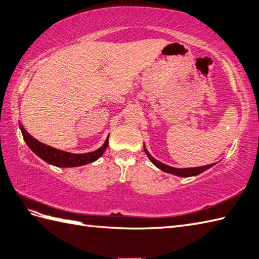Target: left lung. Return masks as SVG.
<instances>
[{"label": "left lung", "mask_w": 259, "mask_h": 259, "mask_svg": "<svg viewBox=\"0 0 259 259\" xmlns=\"http://www.w3.org/2000/svg\"><path fill=\"white\" fill-rule=\"evenodd\" d=\"M144 150H145V153H146L149 160L153 162L157 168H159L160 170H162V171H165V172L171 174V175H175V176H179V177H192V176H197V175L205 171V170H207L209 168H211V167L215 165V163H211V165L201 166V167H193V168H175V167H170L168 165H165V163H162L157 159H155L154 157L148 153V150L146 149V147H145V146H144Z\"/></svg>", "instance_id": "obj_1"}]
</instances>
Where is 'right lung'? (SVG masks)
I'll return each instance as SVG.
<instances>
[{"label": "right lung", "mask_w": 259, "mask_h": 259, "mask_svg": "<svg viewBox=\"0 0 259 259\" xmlns=\"http://www.w3.org/2000/svg\"><path fill=\"white\" fill-rule=\"evenodd\" d=\"M20 128L23 134V138L25 143L27 144V146L34 151V153L45 160L46 162L50 163V165H54L56 167H78V166H83L87 163H91L99 159L101 156L103 155L104 150L106 149L109 145V136L106 138L102 147L99 149L91 151V153L87 154H72L68 153V151L56 149L54 147H50L46 144H42L39 141H37L31 135L27 133V131L24 128V126L20 123Z\"/></svg>", "instance_id": "1"}]
</instances>
